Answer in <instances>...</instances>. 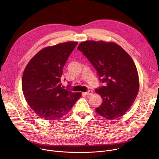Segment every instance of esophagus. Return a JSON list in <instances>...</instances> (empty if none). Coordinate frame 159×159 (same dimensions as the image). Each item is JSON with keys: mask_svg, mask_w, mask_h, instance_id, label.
Here are the masks:
<instances>
[{"mask_svg": "<svg viewBox=\"0 0 159 159\" xmlns=\"http://www.w3.org/2000/svg\"><path fill=\"white\" fill-rule=\"evenodd\" d=\"M93 93V91L92 90H89L85 93L86 95H91Z\"/></svg>", "mask_w": 159, "mask_h": 159, "instance_id": "esophagus-1", "label": "esophagus"}]
</instances>
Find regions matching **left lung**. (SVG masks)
Listing matches in <instances>:
<instances>
[{
    "label": "left lung",
    "mask_w": 159,
    "mask_h": 159,
    "mask_svg": "<svg viewBox=\"0 0 159 159\" xmlns=\"http://www.w3.org/2000/svg\"><path fill=\"white\" fill-rule=\"evenodd\" d=\"M77 49L89 61L99 80L105 84L95 89L103 100L95 111L107 120L123 116L132 106L139 89L138 73L131 57L113 42L86 41Z\"/></svg>",
    "instance_id": "obj_1"
}]
</instances>
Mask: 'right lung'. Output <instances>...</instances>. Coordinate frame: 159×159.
<instances>
[{
  "label": "right lung",
  "mask_w": 159,
  "mask_h": 159,
  "mask_svg": "<svg viewBox=\"0 0 159 159\" xmlns=\"http://www.w3.org/2000/svg\"><path fill=\"white\" fill-rule=\"evenodd\" d=\"M77 44L68 41L46 47L25 68L22 83L24 97L41 118L56 120L62 117L81 96V93L64 89L61 82L63 67Z\"/></svg>",
  "instance_id": "1"
}]
</instances>
